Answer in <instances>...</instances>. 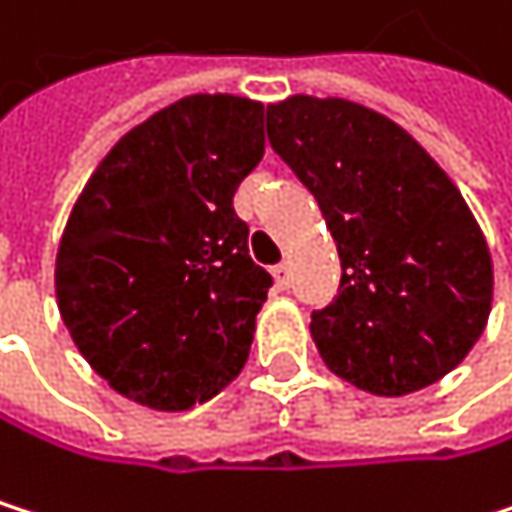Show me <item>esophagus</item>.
I'll use <instances>...</instances> for the list:
<instances>
[{
	"instance_id": "34e87169",
	"label": "esophagus",
	"mask_w": 512,
	"mask_h": 512,
	"mask_svg": "<svg viewBox=\"0 0 512 512\" xmlns=\"http://www.w3.org/2000/svg\"><path fill=\"white\" fill-rule=\"evenodd\" d=\"M273 276H276V285H279V291H285V288L291 285V267H288L285 261L273 267Z\"/></svg>"
}]
</instances>
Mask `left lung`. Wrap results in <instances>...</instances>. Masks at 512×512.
Wrapping results in <instances>:
<instances>
[{"label":"left lung","instance_id":"obj_1","mask_svg":"<svg viewBox=\"0 0 512 512\" xmlns=\"http://www.w3.org/2000/svg\"><path fill=\"white\" fill-rule=\"evenodd\" d=\"M267 136L340 251L337 297L309 324L324 364L382 397L455 370L486 331L492 258L449 175L407 130L349 99L267 105Z\"/></svg>","mask_w":512,"mask_h":512}]
</instances>
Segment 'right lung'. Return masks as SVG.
Segmentation results:
<instances>
[{"label": "right lung", "instance_id": "add662e5", "mask_svg": "<svg viewBox=\"0 0 512 512\" xmlns=\"http://www.w3.org/2000/svg\"><path fill=\"white\" fill-rule=\"evenodd\" d=\"M264 157V105L172 102L133 127L84 185L57 251V303L87 364L130 400L191 410L248 361L273 276L233 212Z\"/></svg>", "mask_w": 512, "mask_h": 512}]
</instances>
